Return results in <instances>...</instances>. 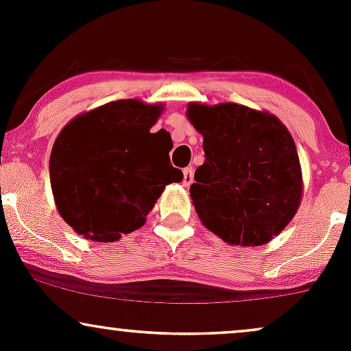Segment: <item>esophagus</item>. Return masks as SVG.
I'll list each match as a JSON object with an SVG mask.
<instances>
[{
  "mask_svg": "<svg viewBox=\"0 0 351 351\" xmlns=\"http://www.w3.org/2000/svg\"><path fill=\"white\" fill-rule=\"evenodd\" d=\"M193 178H195V175H193V168H184V170H183V184H184V186H189V184L193 183Z\"/></svg>",
  "mask_w": 351,
  "mask_h": 351,
  "instance_id": "obj_1",
  "label": "esophagus"
}]
</instances>
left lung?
Returning a JSON list of instances; mask_svg holds the SVG:
<instances>
[{
    "label": "left lung",
    "instance_id": "obj_1",
    "mask_svg": "<svg viewBox=\"0 0 351 351\" xmlns=\"http://www.w3.org/2000/svg\"><path fill=\"white\" fill-rule=\"evenodd\" d=\"M206 160L189 188L201 223L232 245H264L302 201V168L291 132L276 115L239 104L191 102Z\"/></svg>",
    "mask_w": 351,
    "mask_h": 351
}]
</instances>
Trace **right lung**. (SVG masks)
I'll return each mask as SVG.
<instances>
[{
  "mask_svg": "<svg viewBox=\"0 0 351 351\" xmlns=\"http://www.w3.org/2000/svg\"><path fill=\"white\" fill-rule=\"evenodd\" d=\"M163 108L115 100L60 130L49 158L51 188L59 215L77 234L119 241L143 226L167 184L183 180L168 158L170 134H150Z\"/></svg>",
  "mask_w": 351,
  "mask_h": 351,
  "instance_id": "right-lung-1",
  "label": "right lung"
}]
</instances>
